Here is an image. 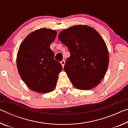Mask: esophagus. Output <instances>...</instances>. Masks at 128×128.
Returning <instances> with one entry per match:
<instances>
[{"mask_svg":"<svg viewBox=\"0 0 128 128\" xmlns=\"http://www.w3.org/2000/svg\"><path fill=\"white\" fill-rule=\"evenodd\" d=\"M61 64L62 65V68H63L64 66V65H65V60H62V62H61Z\"/></svg>","mask_w":128,"mask_h":128,"instance_id":"1","label":"esophagus"}]
</instances>
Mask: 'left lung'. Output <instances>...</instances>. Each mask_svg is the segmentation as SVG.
I'll return each instance as SVG.
<instances>
[{
  "instance_id": "obj_1",
  "label": "left lung",
  "mask_w": 128,
  "mask_h": 128,
  "mask_svg": "<svg viewBox=\"0 0 128 128\" xmlns=\"http://www.w3.org/2000/svg\"><path fill=\"white\" fill-rule=\"evenodd\" d=\"M58 37L70 52L64 70L73 86L80 90L97 86L109 64L108 48L98 32L90 26L77 25L62 31Z\"/></svg>"
}]
</instances>
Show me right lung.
<instances>
[{
  "instance_id": "right-lung-1",
  "label": "right lung",
  "mask_w": 128,
  "mask_h": 128,
  "mask_svg": "<svg viewBox=\"0 0 128 128\" xmlns=\"http://www.w3.org/2000/svg\"><path fill=\"white\" fill-rule=\"evenodd\" d=\"M56 35L55 30H37L25 38L18 50V72L27 86L35 92L48 93L56 87L62 66L54 59L50 46Z\"/></svg>"
}]
</instances>
